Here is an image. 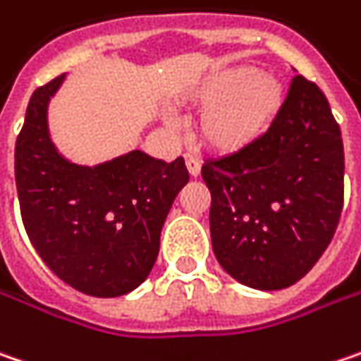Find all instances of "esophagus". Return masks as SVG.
<instances>
[{
	"mask_svg": "<svg viewBox=\"0 0 361 361\" xmlns=\"http://www.w3.org/2000/svg\"><path fill=\"white\" fill-rule=\"evenodd\" d=\"M185 162H187V169H189L190 176H199V174H201V162H199L197 156L187 154V156H185Z\"/></svg>",
	"mask_w": 361,
	"mask_h": 361,
	"instance_id": "34e87169",
	"label": "esophagus"
}]
</instances>
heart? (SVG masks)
I'll list each match as a JSON object with an SVG mask.
<instances>
[{"mask_svg":"<svg viewBox=\"0 0 361 361\" xmlns=\"http://www.w3.org/2000/svg\"><path fill=\"white\" fill-rule=\"evenodd\" d=\"M286 99L280 79L260 68L235 64L213 71L185 91V105L203 109L197 121L201 144L215 154L233 156L258 144Z\"/></svg>","mask_w":361,"mask_h":361,"instance_id":"b5f03b06","label":"heart"}]
</instances>
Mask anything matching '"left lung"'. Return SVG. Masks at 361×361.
<instances>
[{
  "label": "left lung",
  "instance_id": "left-lung-1",
  "mask_svg": "<svg viewBox=\"0 0 361 361\" xmlns=\"http://www.w3.org/2000/svg\"><path fill=\"white\" fill-rule=\"evenodd\" d=\"M201 174L221 268L256 290L295 284L327 250L343 207V142L329 101L298 75L268 134L207 160Z\"/></svg>",
  "mask_w": 361,
  "mask_h": 361
}]
</instances>
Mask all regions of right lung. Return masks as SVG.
<instances>
[{
  "label": "right lung",
  "instance_id": "1",
  "mask_svg": "<svg viewBox=\"0 0 361 361\" xmlns=\"http://www.w3.org/2000/svg\"><path fill=\"white\" fill-rule=\"evenodd\" d=\"M64 79L66 73L34 91L16 140L22 219L38 256L68 286L121 297L150 276L189 172L183 158L164 162L142 150L93 166L68 160L48 128V105Z\"/></svg>",
  "mask_w": 361,
  "mask_h": 361
}]
</instances>
